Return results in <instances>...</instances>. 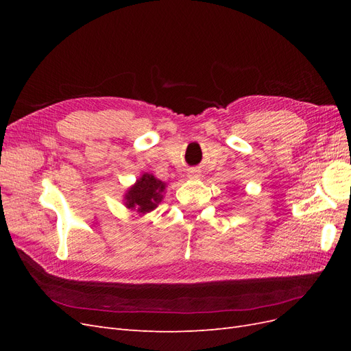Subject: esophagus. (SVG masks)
<instances>
[{"mask_svg":"<svg viewBox=\"0 0 351 351\" xmlns=\"http://www.w3.org/2000/svg\"><path fill=\"white\" fill-rule=\"evenodd\" d=\"M187 176H189V178H197L199 177V171H197V169H189Z\"/></svg>","mask_w":351,"mask_h":351,"instance_id":"obj_1","label":"esophagus"}]
</instances>
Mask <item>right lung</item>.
Returning <instances> with one entry per match:
<instances>
[{
	"mask_svg": "<svg viewBox=\"0 0 351 351\" xmlns=\"http://www.w3.org/2000/svg\"><path fill=\"white\" fill-rule=\"evenodd\" d=\"M165 183L154 177L152 174H143L137 182L127 190L124 195V205L127 209L145 215L154 210L159 202L162 200Z\"/></svg>",
	"mask_w": 351,
	"mask_h": 351,
	"instance_id": "1",
	"label": "right lung"
}]
</instances>
